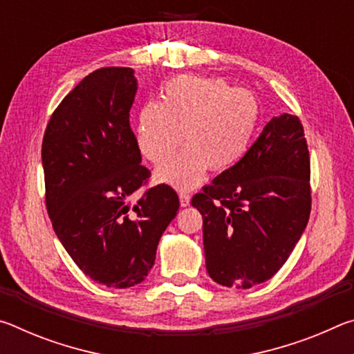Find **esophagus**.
I'll use <instances>...</instances> for the list:
<instances>
[{"mask_svg": "<svg viewBox=\"0 0 354 354\" xmlns=\"http://www.w3.org/2000/svg\"><path fill=\"white\" fill-rule=\"evenodd\" d=\"M179 203H181L183 207L190 205V195L187 192H179Z\"/></svg>", "mask_w": 354, "mask_h": 354, "instance_id": "esophagus-1", "label": "esophagus"}]
</instances>
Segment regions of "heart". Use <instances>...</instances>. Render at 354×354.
Here are the masks:
<instances>
[{
	"label": "heart",
	"instance_id": "1",
	"mask_svg": "<svg viewBox=\"0 0 354 354\" xmlns=\"http://www.w3.org/2000/svg\"><path fill=\"white\" fill-rule=\"evenodd\" d=\"M259 104L253 93L220 77L178 76L165 84L162 98L149 101L137 115L136 145L159 164L180 145L187 149L156 170L160 183L194 189L205 173L225 171L243 158L254 134Z\"/></svg>",
	"mask_w": 354,
	"mask_h": 354
}]
</instances>
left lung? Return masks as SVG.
<instances>
[{
    "mask_svg": "<svg viewBox=\"0 0 354 354\" xmlns=\"http://www.w3.org/2000/svg\"><path fill=\"white\" fill-rule=\"evenodd\" d=\"M310 158L297 115L266 124L239 162L192 198L215 283L250 289L284 266L310 214Z\"/></svg>",
    "mask_w": 354,
    "mask_h": 354,
    "instance_id": "1",
    "label": "left lung"
}]
</instances>
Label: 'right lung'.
<instances>
[{
	"mask_svg": "<svg viewBox=\"0 0 354 354\" xmlns=\"http://www.w3.org/2000/svg\"><path fill=\"white\" fill-rule=\"evenodd\" d=\"M134 70L92 71L53 112L41 142L45 203L56 236L95 283L127 289L153 268L159 239L176 217L170 185H147L129 124Z\"/></svg>",
	"mask_w": 354,
	"mask_h": 354,
	"instance_id": "1",
	"label": "right lung"
}]
</instances>
